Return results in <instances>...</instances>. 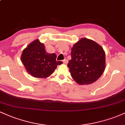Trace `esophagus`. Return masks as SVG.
<instances>
[{
  "label": "esophagus",
  "mask_w": 125,
  "mask_h": 125,
  "mask_svg": "<svg viewBox=\"0 0 125 125\" xmlns=\"http://www.w3.org/2000/svg\"><path fill=\"white\" fill-rule=\"evenodd\" d=\"M63 62L64 64H66L67 63V62H68V61H67V59H64L63 61Z\"/></svg>",
  "instance_id": "esophagus-1"
}]
</instances>
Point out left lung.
<instances>
[{"instance_id":"left-lung-1","label":"left lung","mask_w":125,"mask_h":125,"mask_svg":"<svg viewBox=\"0 0 125 125\" xmlns=\"http://www.w3.org/2000/svg\"><path fill=\"white\" fill-rule=\"evenodd\" d=\"M67 67L74 81L80 85L90 84L98 79L105 69V53L91 39L82 38L71 49Z\"/></svg>"}]
</instances>
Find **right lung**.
I'll return each mask as SVG.
<instances>
[{
	"label": "right lung",
	"instance_id": "right-lung-1",
	"mask_svg": "<svg viewBox=\"0 0 125 125\" xmlns=\"http://www.w3.org/2000/svg\"><path fill=\"white\" fill-rule=\"evenodd\" d=\"M21 61L26 70L32 76L46 78L54 72L57 66L63 62L56 61L55 53H48L44 44L39 39L31 42L24 49Z\"/></svg>",
	"mask_w": 125,
	"mask_h": 125
}]
</instances>
